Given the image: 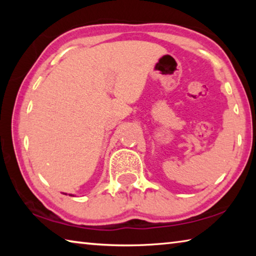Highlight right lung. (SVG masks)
I'll list each match as a JSON object with an SVG mask.
<instances>
[{
	"label": "right lung",
	"mask_w": 256,
	"mask_h": 256,
	"mask_svg": "<svg viewBox=\"0 0 256 256\" xmlns=\"http://www.w3.org/2000/svg\"><path fill=\"white\" fill-rule=\"evenodd\" d=\"M71 196H72V194H71Z\"/></svg>",
	"instance_id": "right-lung-1"
}]
</instances>
